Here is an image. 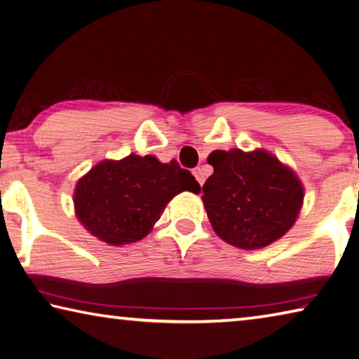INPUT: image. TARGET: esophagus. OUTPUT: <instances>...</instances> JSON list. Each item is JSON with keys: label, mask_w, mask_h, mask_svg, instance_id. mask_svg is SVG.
<instances>
[{"label": "esophagus", "mask_w": 359, "mask_h": 359, "mask_svg": "<svg viewBox=\"0 0 359 359\" xmlns=\"http://www.w3.org/2000/svg\"><path fill=\"white\" fill-rule=\"evenodd\" d=\"M193 175H194V177H196V180L199 182L201 185L204 184L205 177H204V172H202V169H201V168H194V169H193Z\"/></svg>", "instance_id": "34e87169"}]
</instances>
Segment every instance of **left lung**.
<instances>
[{
  "label": "left lung",
  "mask_w": 359,
  "mask_h": 359,
  "mask_svg": "<svg viewBox=\"0 0 359 359\" xmlns=\"http://www.w3.org/2000/svg\"><path fill=\"white\" fill-rule=\"evenodd\" d=\"M207 161L213 174L202 187V202L219 238L260 250L292 229L304 199L292 168L264 149L213 151Z\"/></svg>",
  "instance_id": "left-lung-1"
}]
</instances>
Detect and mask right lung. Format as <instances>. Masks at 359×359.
I'll return each instance as SVG.
<instances>
[{"label": "right lung", "mask_w": 359, "mask_h": 359, "mask_svg": "<svg viewBox=\"0 0 359 359\" xmlns=\"http://www.w3.org/2000/svg\"><path fill=\"white\" fill-rule=\"evenodd\" d=\"M190 171L177 163H161L154 155L130 154L103 160L76 182L75 215L81 226L111 246L144 238L163 210L182 191L199 193Z\"/></svg>", "instance_id": "obj_1"}]
</instances>
